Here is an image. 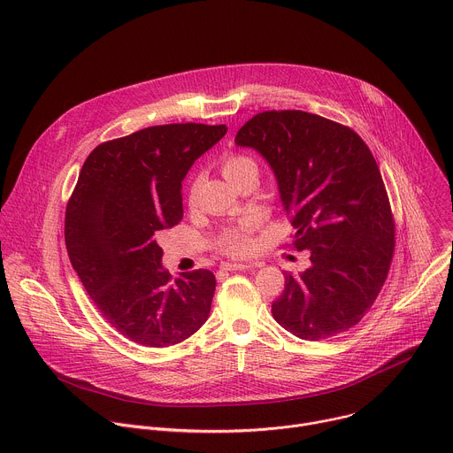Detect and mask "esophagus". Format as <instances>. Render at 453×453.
Here are the masks:
<instances>
[{
    "label": "esophagus",
    "mask_w": 453,
    "mask_h": 453,
    "mask_svg": "<svg viewBox=\"0 0 453 453\" xmlns=\"http://www.w3.org/2000/svg\"><path fill=\"white\" fill-rule=\"evenodd\" d=\"M260 267V264H222V271H249Z\"/></svg>",
    "instance_id": "esophagus-1"
}]
</instances>
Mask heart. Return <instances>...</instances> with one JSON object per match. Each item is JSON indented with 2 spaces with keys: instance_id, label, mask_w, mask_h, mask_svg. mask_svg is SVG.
<instances>
[{
  "instance_id": "heart-1",
  "label": "heart",
  "mask_w": 453,
  "mask_h": 453,
  "mask_svg": "<svg viewBox=\"0 0 453 453\" xmlns=\"http://www.w3.org/2000/svg\"><path fill=\"white\" fill-rule=\"evenodd\" d=\"M222 166V173L226 175V179L231 184H236L240 179L247 177V175H257V165L256 161L247 156V154H240V152H229L222 157L220 161ZM196 191H197V179L191 180L189 186V201L196 199ZM254 231H256V222L254 220H245L238 226L227 227L220 233V236L217 238L215 245L222 254L227 256H247L254 250L256 247V240H254Z\"/></svg>"
}]
</instances>
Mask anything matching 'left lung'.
Masks as SVG:
<instances>
[{"mask_svg":"<svg viewBox=\"0 0 453 453\" xmlns=\"http://www.w3.org/2000/svg\"><path fill=\"white\" fill-rule=\"evenodd\" d=\"M273 166L296 250L310 269L285 274L273 315L320 341L348 332L376 301L395 256V215L380 168L353 128L304 111L254 114L234 138Z\"/></svg>","mask_w":453,"mask_h":453,"instance_id":"obj_1","label":"left lung"}]
</instances>
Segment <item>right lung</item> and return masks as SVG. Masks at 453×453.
Returning a JSON list of instances; mask_svg holds the SVG:
<instances>
[{"label":"right lung","instance_id":"right-lung-1","mask_svg":"<svg viewBox=\"0 0 453 453\" xmlns=\"http://www.w3.org/2000/svg\"><path fill=\"white\" fill-rule=\"evenodd\" d=\"M226 125L168 123L100 143L66 206L64 240L86 292L112 328L168 348L208 320L217 287L208 269L172 278L156 238L182 219V179Z\"/></svg>","mask_w":453,"mask_h":453}]
</instances>
